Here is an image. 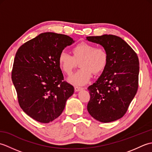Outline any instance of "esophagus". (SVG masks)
<instances>
[{"label": "esophagus", "instance_id": "esophagus-1", "mask_svg": "<svg viewBox=\"0 0 152 152\" xmlns=\"http://www.w3.org/2000/svg\"><path fill=\"white\" fill-rule=\"evenodd\" d=\"M83 89V88H80V87H74V90H75V91H79L80 90H82Z\"/></svg>", "mask_w": 152, "mask_h": 152}]
</instances>
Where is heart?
<instances>
[{
    "mask_svg": "<svg viewBox=\"0 0 152 152\" xmlns=\"http://www.w3.org/2000/svg\"><path fill=\"white\" fill-rule=\"evenodd\" d=\"M72 56L66 51H61L57 58V63L63 72L70 75L79 62L81 68L71 75L68 80L76 86H83L91 79L92 72L95 74L101 73L108 63V53L104 48H96L95 45L87 43H79L72 48Z\"/></svg>",
    "mask_w": 152,
    "mask_h": 152,
    "instance_id": "heart-1",
    "label": "heart"
}]
</instances>
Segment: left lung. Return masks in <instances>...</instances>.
Wrapping results in <instances>:
<instances>
[{"label":"left lung","instance_id":"left-lung-1","mask_svg":"<svg viewBox=\"0 0 152 152\" xmlns=\"http://www.w3.org/2000/svg\"><path fill=\"white\" fill-rule=\"evenodd\" d=\"M108 53V63L95 83L88 87V111L102 123L117 120L125 115L138 87L139 61L137 53L121 38L112 34L88 37Z\"/></svg>","mask_w":152,"mask_h":152}]
</instances>
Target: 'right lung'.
<instances>
[{
    "mask_svg": "<svg viewBox=\"0 0 152 152\" xmlns=\"http://www.w3.org/2000/svg\"><path fill=\"white\" fill-rule=\"evenodd\" d=\"M74 42L67 35L44 33L19 47L12 71V80L19 106L38 122L47 124L62 114L74 87L63 82L57 58Z\"/></svg>",
    "mask_w": 152,
    "mask_h": 152,
    "instance_id": "right-lung-1",
    "label": "right lung"
}]
</instances>
